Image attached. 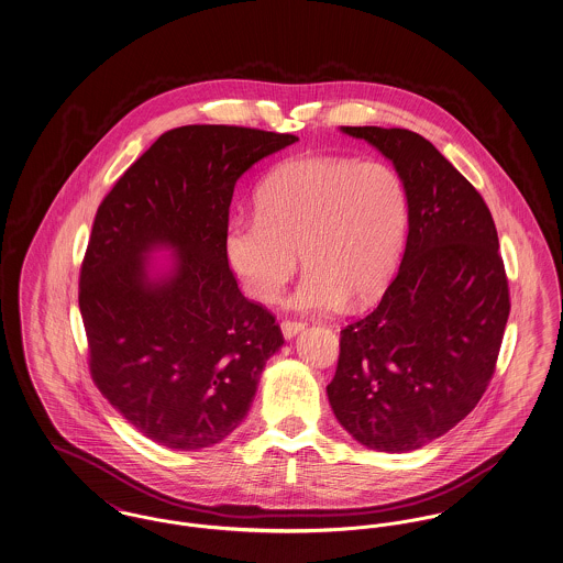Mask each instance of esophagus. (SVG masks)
<instances>
[{
	"label": "esophagus",
	"instance_id": "esophagus-1",
	"mask_svg": "<svg viewBox=\"0 0 563 563\" xmlns=\"http://www.w3.org/2000/svg\"><path fill=\"white\" fill-rule=\"evenodd\" d=\"M280 329H283V335H285V340H291V338L297 335L299 331H303V329H306V322L285 319V321L280 322Z\"/></svg>",
	"mask_w": 563,
	"mask_h": 563
}]
</instances>
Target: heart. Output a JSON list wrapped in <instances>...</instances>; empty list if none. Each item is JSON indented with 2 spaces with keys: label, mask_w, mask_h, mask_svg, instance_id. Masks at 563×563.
Returning a JSON list of instances; mask_svg holds the SVG:
<instances>
[{
  "label": "heart",
  "mask_w": 563,
  "mask_h": 563,
  "mask_svg": "<svg viewBox=\"0 0 563 563\" xmlns=\"http://www.w3.org/2000/svg\"><path fill=\"white\" fill-rule=\"evenodd\" d=\"M407 230V189L386 162L301 156L278 164L257 189V213L236 214L225 257L242 289L274 301L299 268L301 310L367 303L390 280Z\"/></svg>",
  "instance_id": "1"
}]
</instances>
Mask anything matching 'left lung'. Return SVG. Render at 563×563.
Returning a JSON list of instances; mask_svg holds the SVG:
<instances>
[{"label": "left lung", "instance_id": "obj_1", "mask_svg": "<svg viewBox=\"0 0 563 563\" xmlns=\"http://www.w3.org/2000/svg\"><path fill=\"white\" fill-rule=\"evenodd\" d=\"M395 164L407 189L401 266L374 312L342 329L327 397L369 450L402 454L454 429L494 375L509 280L482 194L422 134L342 126Z\"/></svg>", "mask_w": 563, "mask_h": 563}]
</instances>
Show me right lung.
Returning <instances> with one entry per match:
<instances>
[{
  "instance_id": "add662e5",
  "label": "right lung",
  "mask_w": 563,
  "mask_h": 563,
  "mask_svg": "<svg viewBox=\"0 0 563 563\" xmlns=\"http://www.w3.org/2000/svg\"><path fill=\"white\" fill-rule=\"evenodd\" d=\"M295 134L191 124L161 134L103 198L80 269L90 375L122 418L170 450L223 441L249 413L276 319L225 257L234 186ZM161 247L174 264L151 274Z\"/></svg>"
}]
</instances>
